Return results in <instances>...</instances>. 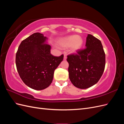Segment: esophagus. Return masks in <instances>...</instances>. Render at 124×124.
Returning a JSON list of instances; mask_svg holds the SVG:
<instances>
[{"instance_id":"1","label":"esophagus","mask_w":124,"mask_h":124,"mask_svg":"<svg viewBox=\"0 0 124 124\" xmlns=\"http://www.w3.org/2000/svg\"><path fill=\"white\" fill-rule=\"evenodd\" d=\"M63 55H64V56H63V59L66 60V59H67V54L66 53H63Z\"/></svg>"}]
</instances>
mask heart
Segmentation results:
<instances>
[{
	"instance_id": "obj_1",
	"label": "heart",
	"mask_w": 124,
	"mask_h": 124,
	"mask_svg": "<svg viewBox=\"0 0 124 124\" xmlns=\"http://www.w3.org/2000/svg\"><path fill=\"white\" fill-rule=\"evenodd\" d=\"M58 43L61 47H68L69 46L71 51H76L82 47L83 40L80 36L72 35L67 36L60 39Z\"/></svg>"
}]
</instances>
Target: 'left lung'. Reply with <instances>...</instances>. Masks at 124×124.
Returning a JSON list of instances; mask_svg holds the SVG:
<instances>
[{
  "label": "left lung",
  "mask_w": 124,
  "mask_h": 124,
  "mask_svg": "<svg viewBox=\"0 0 124 124\" xmlns=\"http://www.w3.org/2000/svg\"><path fill=\"white\" fill-rule=\"evenodd\" d=\"M86 48L67 56L71 83L81 89L89 88L99 81L106 65V55L100 40L88 34Z\"/></svg>",
  "instance_id": "left-lung-1"
}]
</instances>
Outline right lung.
<instances>
[{
	"instance_id": "1",
	"label": "right lung",
	"mask_w": 124,
	"mask_h": 124,
	"mask_svg": "<svg viewBox=\"0 0 124 124\" xmlns=\"http://www.w3.org/2000/svg\"><path fill=\"white\" fill-rule=\"evenodd\" d=\"M46 37L36 32L22 41L16 53L17 72L24 83L35 90H42L53 81L55 70L63 55L51 54V46L45 43Z\"/></svg>"
}]
</instances>
